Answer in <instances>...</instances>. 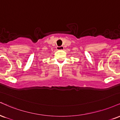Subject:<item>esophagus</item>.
<instances>
[{
    "mask_svg": "<svg viewBox=\"0 0 120 120\" xmlns=\"http://www.w3.org/2000/svg\"><path fill=\"white\" fill-rule=\"evenodd\" d=\"M56 49H57V50H64V46H57V47H56Z\"/></svg>",
    "mask_w": 120,
    "mask_h": 120,
    "instance_id": "obj_1",
    "label": "esophagus"
}]
</instances>
